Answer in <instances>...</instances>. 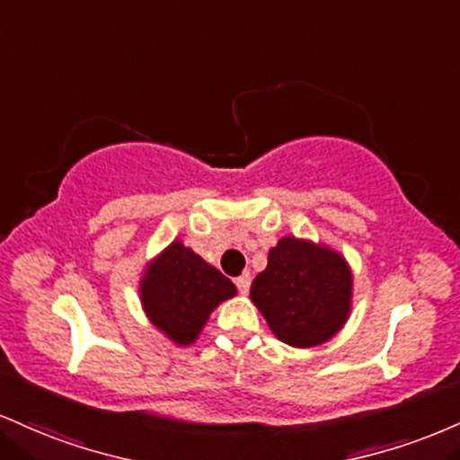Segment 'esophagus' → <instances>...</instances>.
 I'll use <instances>...</instances> for the list:
<instances>
[{
    "label": "esophagus",
    "mask_w": 460,
    "mask_h": 460,
    "mask_svg": "<svg viewBox=\"0 0 460 460\" xmlns=\"http://www.w3.org/2000/svg\"><path fill=\"white\" fill-rule=\"evenodd\" d=\"M235 285H237V289H240L242 296H246L248 289H251V274L246 272V274L237 276V279H235Z\"/></svg>",
    "instance_id": "obj_1"
}]
</instances>
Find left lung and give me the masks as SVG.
<instances>
[{
    "label": "left lung",
    "instance_id": "8db88e82",
    "mask_svg": "<svg viewBox=\"0 0 460 460\" xmlns=\"http://www.w3.org/2000/svg\"><path fill=\"white\" fill-rule=\"evenodd\" d=\"M353 274L347 259L321 242L280 237L251 300L279 341L311 349L336 336L351 313Z\"/></svg>",
    "mask_w": 460,
    "mask_h": 460
}]
</instances>
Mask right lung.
I'll list each match as a JSON object with an SVG mask.
<instances>
[{"label":"right lung","mask_w":460,"mask_h":460,"mask_svg":"<svg viewBox=\"0 0 460 460\" xmlns=\"http://www.w3.org/2000/svg\"><path fill=\"white\" fill-rule=\"evenodd\" d=\"M237 293L214 265L173 240L146 265L139 283L141 306L149 323L180 347L192 345L209 314Z\"/></svg>","instance_id":"obj_1"}]
</instances>
